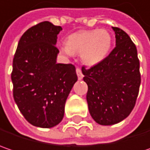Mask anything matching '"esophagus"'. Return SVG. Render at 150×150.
<instances>
[{
	"label": "esophagus",
	"instance_id": "obj_1",
	"mask_svg": "<svg viewBox=\"0 0 150 150\" xmlns=\"http://www.w3.org/2000/svg\"><path fill=\"white\" fill-rule=\"evenodd\" d=\"M76 74H77V76H78L79 80H81L83 78V74H82L81 69L80 68H76Z\"/></svg>",
	"mask_w": 150,
	"mask_h": 150
}]
</instances>
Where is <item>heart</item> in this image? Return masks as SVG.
<instances>
[{"mask_svg": "<svg viewBox=\"0 0 150 150\" xmlns=\"http://www.w3.org/2000/svg\"><path fill=\"white\" fill-rule=\"evenodd\" d=\"M112 44L110 34L105 30H80L69 35L63 50L70 52H81V57L87 65H95L108 56Z\"/></svg>", "mask_w": 150, "mask_h": 150, "instance_id": "1", "label": "heart"}]
</instances>
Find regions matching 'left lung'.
I'll return each instance as SVG.
<instances>
[{
  "label": "left lung",
  "instance_id": "8db88e82",
  "mask_svg": "<svg viewBox=\"0 0 150 150\" xmlns=\"http://www.w3.org/2000/svg\"><path fill=\"white\" fill-rule=\"evenodd\" d=\"M115 47L102 62L81 68L86 101L93 119L103 126L119 123L132 111L141 83L135 44L124 30L112 27Z\"/></svg>",
  "mask_w": 150,
  "mask_h": 150
}]
</instances>
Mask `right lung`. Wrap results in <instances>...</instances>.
I'll list each match as a JSON object with an SVG mask.
<instances>
[{"label":"right lung","instance_id":"add662e5","mask_svg":"<svg viewBox=\"0 0 150 150\" xmlns=\"http://www.w3.org/2000/svg\"><path fill=\"white\" fill-rule=\"evenodd\" d=\"M61 30L48 21L31 27L23 33L14 54V100L35 127L50 128L61 122L67 98L78 79L75 65L56 63L59 50L55 45Z\"/></svg>","mask_w":150,"mask_h":150}]
</instances>
